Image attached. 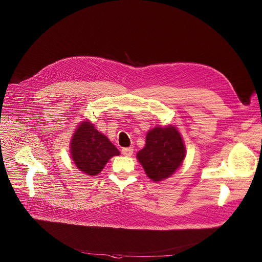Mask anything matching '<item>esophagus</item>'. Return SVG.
<instances>
[{"mask_svg": "<svg viewBox=\"0 0 262 262\" xmlns=\"http://www.w3.org/2000/svg\"><path fill=\"white\" fill-rule=\"evenodd\" d=\"M121 152H122V155H123V156H125V157H130V156L133 155V152H134V149H133L132 147L122 148Z\"/></svg>", "mask_w": 262, "mask_h": 262, "instance_id": "1", "label": "esophagus"}]
</instances>
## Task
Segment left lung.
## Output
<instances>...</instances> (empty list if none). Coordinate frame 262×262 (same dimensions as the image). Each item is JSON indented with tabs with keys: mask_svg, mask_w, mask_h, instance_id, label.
I'll return each mask as SVG.
<instances>
[{
	"mask_svg": "<svg viewBox=\"0 0 262 262\" xmlns=\"http://www.w3.org/2000/svg\"><path fill=\"white\" fill-rule=\"evenodd\" d=\"M185 158L183 139L174 125H158L146 135L145 147L137 154L146 175L159 182L172 176Z\"/></svg>",
	"mask_w": 262,
	"mask_h": 262,
	"instance_id": "left-lung-1",
	"label": "left lung"
}]
</instances>
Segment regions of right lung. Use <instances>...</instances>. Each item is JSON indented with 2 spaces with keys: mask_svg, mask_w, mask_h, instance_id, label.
I'll use <instances>...</instances> for the list:
<instances>
[{
  "mask_svg": "<svg viewBox=\"0 0 262 262\" xmlns=\"http://www.w3.org/2000/svg\"><path fill=\"white\" fill-rule=\"evenodd\" d=\"M69 148L74 165L89 176L100 173L111 158L120 155L115 145L88 119L82 121L74 130Z\"/></svg>",
  "mask_w": 262,
  "mask_h": 262,
  "instance_id": "add662e5",
  "label": "right lung"
}]
</instances>
